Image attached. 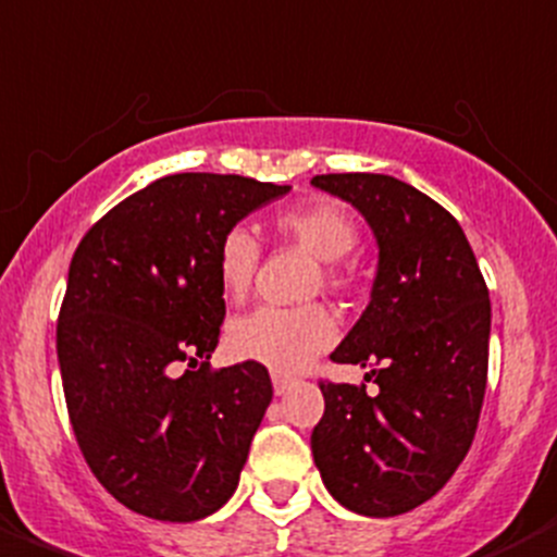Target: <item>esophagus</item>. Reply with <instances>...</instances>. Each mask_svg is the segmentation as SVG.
I'll return each mask as SVG.
<instances>
[{"instance_id":"esophagus-1","label":"esophagus","mask_w":557,"mask_h":557,"mask_svg":"<svg viewBox=\"0 0 557 557\" xmlns=\"http://www.w3.org/2000/svg\"><path fill=\"white\" fill-rule=\"evenodd\" d=\"M289 386H293V377H287V374H282V372H273V388H275V394L289 392Z\"/></svg>"}]
</instances>
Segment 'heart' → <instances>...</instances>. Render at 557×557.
Returning a JSON list of instances; mask_svg holds the SVG:
<instances>
[{"instance_id": "1", "label": "heart", "mask_w": 557, "mask_h": 557, "mask_svg": "<svg viewBox=\"0 0 557 557\" xmlns=\"http://www.w3.org/2000/svg\"><path fill=\"white\" fill-rule=\"evenodd\" d=\"M275 233L289 245L301 247L318 261L312 278L315 287L349 289L355 275L344 264L360 242V227L346 208L330 199H315L307 206L287 208L273 220ZM259 270V242L245 227H231L216 247V275L220 287L231 301H239L250 293L253 275ZM337 335L335 318L321 304L282 310L259 307L236 318L227 330V346L242 360H256L273 372H298L304 366L330 349Z\"/></svg>"}]
</instances>
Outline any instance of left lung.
Listing matches in <instances>:
<instances>
[{"label": "left lung", "mask_w": 557, "mask_h": 557, "mask_svg": "<svg viewBox=\"0 0 557 557\" xmlns=\"http://www.w3.org/2000/svg\"><path fill=\"white\" fill-rule=\"evenodd\" d=\"M377 236L372 301L332 363L369 366L377 394L321 380L312 456L326 491L360 516L414 510L470 450L487 388L491 296L459 222L388 174H318Z\"/></svg>", "instance_id": "8db88e82"}]
</instances>
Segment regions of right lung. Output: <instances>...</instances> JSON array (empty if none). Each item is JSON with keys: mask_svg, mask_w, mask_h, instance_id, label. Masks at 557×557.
<instances>
[{"mask_svg": "<svg viewBox=\"0 0 557 557\" xmlns=\"http://www.w3.org/2000/svg\"><path fill=\"white\" fill-rule=\"evenodd\" d=\"M289 185L169 174L75 247L61 301V383L78 448L123 507L197 521L233 496L273 400L256 360L211 369L225 321L216 247Z\"/></svg>", "mask_w": 557, "mask_h": 557, "instance_id": "add662e5", "label": "right lung"}]
</instances>
